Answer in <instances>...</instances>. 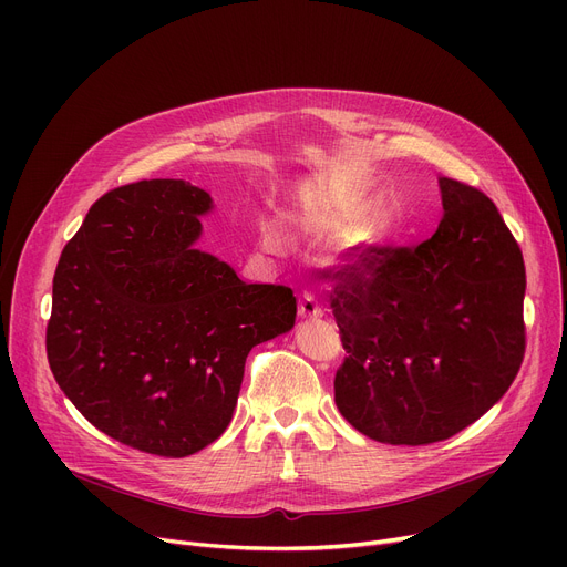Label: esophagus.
I'll return each mask as SVG.
<instances>
[{
    "instance_id": "34e87169",
    "label": "esophagus",
    "mask_w": 567,
    "mask_h": 567,
    "mask_svg": "<svg viewBox=\"0 0 567 567\" xmlns=\"http://www.w3.org/2000/svg\"><path fill=\"white\" fill-rule=\"evenodd\" d=\"M299 315H301L303 319H319V317H323V310H321V306L315 301V296L303 293L301 301H299Z\"/></svg>"
}]
</instances>
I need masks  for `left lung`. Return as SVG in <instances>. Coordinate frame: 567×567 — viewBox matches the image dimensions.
<instances>
[{"mask_svg":"<svg viewBox=\"0 0 567 567\" xmlns=\"http://www.w3.org/2000/svg\"><path fill=\"white\" fill-rule=\"evenodd\" d=\"M443 218L415 248H370L342 268L331 308L347 359L336 404L393 445L451 439L489 411L524 361L522 250L494 202L439 176Z\"/></svg>","mask_w":567,"mask_h":567,"instance_id":"left-lung-1","label":"left lung"}]
</instances>
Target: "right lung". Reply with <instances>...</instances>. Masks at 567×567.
I'll return each mask as SVG.
<instances>
[{
	"mask_svg": "<svg viewBox=\"0 0 567 567\" xmlns=\"http://www.w3.org/2000/svg\"><path fill=\"white\" fill-rule=\"evenodd\" d=\"M214 208L184 178L105 193L59 257L48 363L103 434L186 457L229 425L252 347L293 329L282 285H248L197 250Z\"/></svg>",
	"mask_w": 567,
	"mask_h": 567,
	"instance_id": "add662e5",
	"label": "right lung"
}]
</instances>
